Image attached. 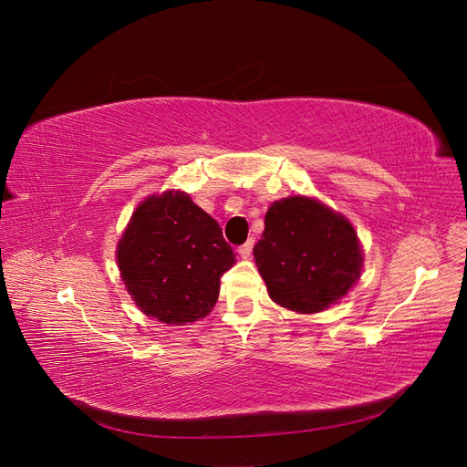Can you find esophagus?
Returning a JSON list of instances; mask_svg holds the SVG:
<instances>
[{
	"label": "esophagus",
	"instance_id": "obj_1",
	"mask_svg": "<svg viewBox=\"0 0 467 467\" xmlns=\"http://www.w3.org/2000/svg\"><path fill=\"white\" fill-rule=\"evenodd\" d=\"M251 251H253V239H247V242H245L244 245H239V247H237L239 257H244V259L251 257Z\"/></svg>",
	"mask_w": 467,
	"mask_h": 467
}]
</instances>
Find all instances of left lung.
Listing matches in <instances>:
<instances>
[{"mask_svg": "<svg viewBox=\"0 0 467 467\" xmlns=\"http://www.w3.org/2000/svg\"><path fill=\"white\" fill-rule=\"evenodd\" d=\"M253 255L268 296L302 314L321 312L343 298L362 266L352 225L306 196H290L268 208Z\"/></svg>", "mask_w": 467, "mask_h": 467, "instance_id": "1", "label": "left lung"}]
</instances>
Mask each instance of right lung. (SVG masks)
Segmentation results:
<instances>
[{
    "instance_id": "1",
    "label": "right lung",
    "mask_w": 467,
    "mask_h": 467,
    "mask_svg": "<svg viewBox=\"0 0 467 467\" xmlns=\"http://www.w3.org/2000/svg\"><path fill=\"white\" fill-rule=\"evenodd\" d=\"M117 261L126 288L146 316L182 325L210 314L235 253L220 223L189 194L167 191L136 208L119 242Z\"/></svg>"
}]
</instances>
